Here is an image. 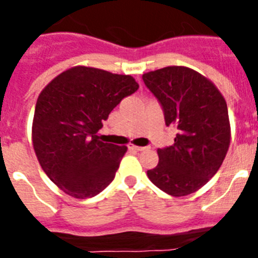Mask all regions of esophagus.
<instances>
[{
    "label": "esophagus",
    "mask_w": 258,
    "mask_h": 258,
    "mask_svg": "<svg viewBox=\"0 0 258 258\" xmlns=\"http://www.w3.org/2000/svg\"><path fill=\"white\" fill-rule=\"evenodd\" d=\"M129 149L132 150H136V151H145V150H149L150 147H141V146H134V145H129Z\"/></svg>",
    "instance_id": "1"
}]
</instances>
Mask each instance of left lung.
Returning <instances> with one entry per match:
<instances>
[{"label": "left lung", "mask_w": 258, "mask_h": 258, "mask_svg": "<svg viewBox=\"0 0 258 258\" xmlns=\"http://www.w3.org/2000/svg\"><path fill=\"white\" fill-rule=\"evenodd\" d=\"M156 97L166 126L178 129L174 143L157 150L159 163L147 170L150 181L172 197L202 188L220 169L230 146L227 104L207 77L172 66L142 76Z\"/></svg>", "instance_id": "left-lung-1"}]
</instances>
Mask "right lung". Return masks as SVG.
I'll return each instance as SVG.
<instances>
[{
	"label": "right lung",
	"instance_id": "right-lung-1",
	"mask_svg": "<svg viewBox=\"0 0 258 258\" xmlns=\"http://www.w3.org/2000/svg\"><path fill=\"white\" fill-rule=\"evenodd\" d=\"M138 88L129 75L79 66L56 76L38 95L33 149L47 177L70 197L93 198L115 178L126 147L102 142L98 132Z\"/></svg>",
	"mask_w": 258,
	"mask_h": 258
}]
</instances>
